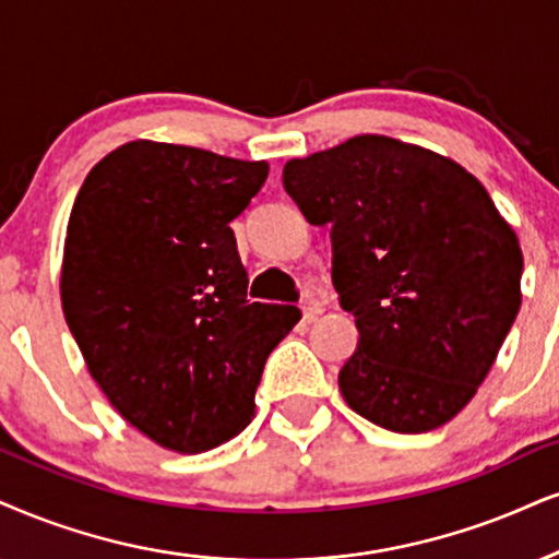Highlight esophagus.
I'll return each mask as SVG.
<instances>
[{
  "mask_svg": "<svg viewBox=\"0 0 559 559\" xmlns=\"http://www.w3.org/2000/svg\"><path fill=\"white\" fill-rule=\"evenodd\" d=\"M326 311V308H323V302L321 300H316V298H308L306 302H302V316H306L308 321H313V319H319V316Z\"/></svg>",
  "mask_w": 559,
  "mask_h": 559,
  "instance_id": "obj_1",
  "label": "esophagus"
}]
</instances>
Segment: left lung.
I'll return each mask as SVG.
<instances>
[{
	"instance_id": "obj_1",
	"label": "left lung",
	"mask_w": 559,
	"mask_h": 559,
	"mask_svg": "<svg viewBox=\"0 0 559 559\" xmlns=\"http://www.w3.org/2000/svg\"><path fill=\"white\" fill-rule=\"evenodd\" d=\"M282 183L308 223L332 227V280L360 332L344 402L394 432L456 417L521 308L519 238L485 186L383 134L295 157Z\"/></svg>"
}]
</instances>
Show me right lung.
I'll use <instances>...</instances> for the list:
<instances>
[{
	"label": "right lung",
	"instance_id": "right-lung-1",
	"mask_svg": "<svg viewBox=\"0 0 559 559\" xmlns=\"http://www.w3.org/2000/svg\"><path fill=\"white\" fill-rule=\"evenodd\" d=\"M264 160L136 140L90 170L61 261V308L90 376L157 445L202 453L253 419L269 353L295 306L246 298L230 223Z\"/></svg>",
	"mask_w": 559,
	"mask_h": 559
}]
</instances>
